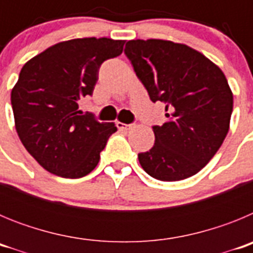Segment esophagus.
I'll use <instances>...</instances> for the list:
<instances>
[{"label": "esophagus", "instance_id": "obj_1", "mask_svg": "<svg viewBox=\"0 0 253 253\" xmlns=\"http://www.w3.org/2000/svg\"><path fill=\"white\" fill-rule=\"evenodd\" d=\"M116 126H118V129H120V130H129V129L133 128V125L131 124H124V123L120 122L116 123Z\"/></svg>", "mask_w": 253, "mask_h": 253}]
</instances>
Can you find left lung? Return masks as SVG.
Masks as SVG:
<instances>
[{"mask_svg": "<svg viewBox=\"0 0 253 253\" xmlns=\"http://www.w3.org/2000/svg\"><path fill=\"white\" fill-rule=\"evenodd\" d=\"M125 55L167 122L154 125V146L138 154L152 177L194 176L214 157L229 130L233 93L222 69L204 54L169 40H129Z\"/></svg>", "mask_w": 253, "mask_h": 253, "instance_id": "left-lung-1", "label": "left lung"}]
</instances>
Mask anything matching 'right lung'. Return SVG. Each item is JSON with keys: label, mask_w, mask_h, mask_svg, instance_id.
I'll return each instance as SVG.
<instances>
[{"label": "right lung", "mask_w": 253, "mask_h": 253, "mask_svg": "<svg viewBox=\"0 0 253 253\" xmlns=\"http://www.w3.org/2000/svg\"><path fill=\"white\" fill-rule=\"evenodd\" d=\"M125 40L82 38L62 42L31 58L11 91L15 128L26 151L53 175H88L114 123L82 114L78 102L91 96L100 66L123 53Z\"/></svg>", "instance_id": "1"}]
</instances>
